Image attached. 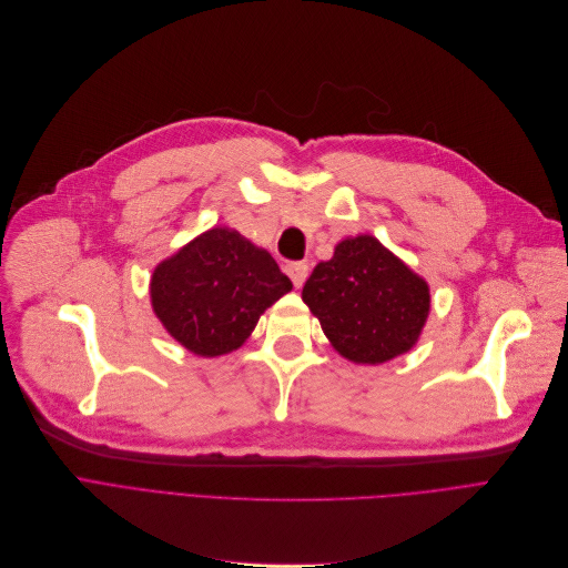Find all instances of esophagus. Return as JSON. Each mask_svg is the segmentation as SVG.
<instances>
[{"mask_svg":"<svg viewBox=\"0 0 568 568\" xmlns=\"http://www.w3.org/2000/svg\"><path fill=\"white\" fill-rule=\"evenodd\" d=\"M286 275L291 277L295 288H301L305 284L307 275H310V265L305 261H293V263L286 265Z\"/></svg>","mask_w":568,"mask_h":568,"instance_id":"obj_1","label":"esophagus"}]
</instances>
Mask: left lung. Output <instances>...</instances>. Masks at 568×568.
Wrapping results in <instances>:
<instances>
[{
	"label": "left lung",
	"instance_id": "1",
	"mask_svg": "<svg viewBox=\"0 0 568 568\" xmlns=\"http://www.w3.org/2000/svg\"><path fill=\"white\" fill-rule=\"evenodd\" d=\"M303 301L339 354L379 365L409 351L429 312L427 284L379 240H342L305 282Z\"/></svg>",
	"mask_w": 568,
	"mask_h": 568
}]
</instances>
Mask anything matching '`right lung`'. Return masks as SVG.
Here are the masks:
<instances>
[{"mask_svg":"<svg viewBox=\"0 0 568 568\" xmlns=\"http://www.w3.org/2000/svg\"><path fill=\"white\" fill-rule=\"evenodd\" d=\"M293 288L275 258L229 229H212L161 263L150 284L166 331L199 356H222Z\"/></svg>","mask_w":568,"mask_h":568,"instance_id":"1","label":"right lung"}]
</instances>
